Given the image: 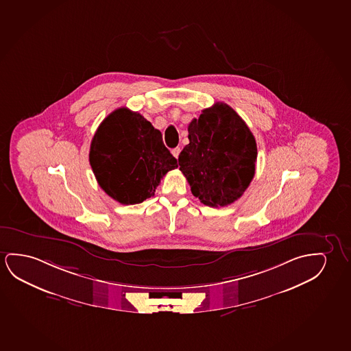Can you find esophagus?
I'll return each mask as SVG.
<instances>
[{"instance_id": "1", "label": "esophagus", "mask_w": 351, "mask_h": 351, "mask_svg": "<svg viewBox=\"0 0 351 351\" xmlns=\"http://www.w3.org/2000/svg\"><path fill=\"white\" fill-rule=\"evenodd\" d=\"M180 152H181V148L180 147L173 148V151H171L173 157L176 158V159H178V154H180Z\"/></svg>"}]
</instances>
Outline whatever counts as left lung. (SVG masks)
Instances as JSON below:
<instances>
[{"label":"left lung","mask_w":351,"mask_h":351,"mask_svg":"<svg viewBox=\"0 0 351 351\" xmlns=\"http://www.w3.org/2000/svg\"><path fill=\"white\" fill-rule=\"evenodd\" d=\"M189 138L178 165L194 197L211 208L238 200L254 178L257 160L256 140L243 118L216 102L189 123Z\"/></svg>","instance_id":"1"}]
</instances>
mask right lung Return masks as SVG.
<instances>
[{"label":"right lung","mask_w":351,"mask_h":351,"mask_svg":"<svg viewBox=\"0 0 351 351\" xmlns=\"http://www.w3.org/2000/svg\"><path fill=\"white\" fill-rule=\"evenodd\" d=\"M89 162L99 186L123 205L151 198L162 176L178 168L162 132L127 107L112 112L99 125Z\"/></svg>","instance_id":"add662e5"}]
</instances>
